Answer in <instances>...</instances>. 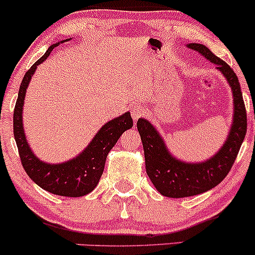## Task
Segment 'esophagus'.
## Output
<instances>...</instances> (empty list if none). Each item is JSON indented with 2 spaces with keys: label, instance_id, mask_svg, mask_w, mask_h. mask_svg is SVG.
Returning <instances> with one entry per match:
<instances>
[{
  "label": "esophagus",
  "instance_id": "1",
  "mask_svg": "<svg viewBox=\"0 0 255 255\" xmlns=\"http://www.w3.org/2000/svg\"><path fill=\"white\" fill-rule=\"evenodd\" d=\"M145 109L144 108H141L140 105H135V107H133V109H131V118H133L134 121H136L137 119H140L141 116L145 115Z\"/></svg>",
  "mask_w": 255,
  "mask_h": 255
}]
</instances>
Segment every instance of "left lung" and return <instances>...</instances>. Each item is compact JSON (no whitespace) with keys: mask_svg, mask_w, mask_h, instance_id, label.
Masks as SVG:
<instances>
[{"mask_svg":"<svg viewBox=\"0 0 255 255\" xmlns=\"http://www.w3.org/2000/svg\"><path fill=\"white\" fill-rule=\"evenodd\" d=\"M216 64L229 83L234 98V114L227 141L217 153L200 163L177 159L169 152L164 140L147 120H137V130L144 146L146 172L151 182L162 195L168 198H186L210 191L224 180L244 141L247 131V113L242 98L239 79L227 62L216 56L209 48L198 43L187 44Z\"/></svg>","mask_w":255,"mask_h":255,"instance_id":"left-lung-1","label":"left lung"}]
</instances>
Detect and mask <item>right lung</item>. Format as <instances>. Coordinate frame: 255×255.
<instances>
[{
    "label": "right lung",
    "mask_w": 255,
    "mask_h": 255,
    "mask_svg": "<svg viewBox=\"0 0 255 255\" xmlns=\"http://www.w3.org/2000/svg\"><path fill=\"white\" fill-rule=\"evenodd\" d=\"M66 40H62L61 43ZM68 40H71V38ZM58 44L60 43L49 46L45 54L37 62H34L33 66L24 75L21 85H20L15 109H14V137H15L17 150H19L21 164L24 166L26 174L34 183L52 194L72 198L83 197L96 188L99 178L103 174L108 153L118 142L122 133L133 127V120H131L130 113L127 111L124 115L107 122L97 131L89 146L79 156L67 162L49 164V163L42 162L39 158L34 156L26 140L24 126H22V109H24L26 90L37 67L49 57L50 52Z\"/></svg>",
    "instance_id": "add662e5"
}]
</instances>
